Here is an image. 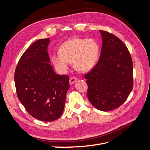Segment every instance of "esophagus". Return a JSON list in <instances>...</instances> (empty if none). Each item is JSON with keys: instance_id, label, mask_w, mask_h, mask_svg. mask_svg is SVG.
I'll return each mask as SVG.
<instances>
[{"instance_id": "1", "label": "esophagus", "mask_w": 150, "mask_h": 150, "mask_svg": "<svg viewBox=\"0 0 150 150\" xmlns=\"http://www.w3.org/2000/svg\"><path fill=\"white\" fill-rule=\"evenodd\" d=\"M77 80V78L76 76H72L71 78H70V79H69V83H70V84H73L75 81Z\"/></svg>"}]
</instances>
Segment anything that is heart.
Wrapping results in <instances>:
<instances>
[{
	"label": "heart",
	"mask_w": 150,
	"mask_h": 150,
	"mask_svg": "<svg viewBox=\"0 0 150 150\" xmlns=\"http://www.w3.org/2000/svg\"><path fill=\"white\" fill-rule=\"evenodd\" d=\"M60 54H55L52 61L56 68L61 72H65L69 62H73L75 69L81 72L89 71L96 62L99 46L93 39L76 38L63 44Z\"/></svg>",
	"instance_id": "b5f03b06"
}]
</instances>
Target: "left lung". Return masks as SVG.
<instances>
[{
  "label": "left lung",
  "mask_w": 150,
  "mask_h": 150,
  "mask_svg": "<svg viewBox=\"0 0 150 150\" xmlns=\"http://www.w3.org/2000/svg\"><path fill=\"white\" fill-rule=\"evenodd\" d=\"M103 43L100 56L84 74L88 98L99 110L109 111L119 108L133 87V64L128 49L121 39L99 30Z\"/></svg>",
  "instance_id": "obj_1"
}]
</instances>
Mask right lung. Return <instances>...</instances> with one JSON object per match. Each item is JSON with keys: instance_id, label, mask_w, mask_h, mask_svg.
Instances as JSON below:
<instances>
[{"instance_id": "obj_1", "label": "right lung", "mask_w": 150, "mask_h": 150, "mask_svg": "<svg viewBox=\"0 0 150 150\" xmlns=\"http://www.w3.org/2000/svg\"><path fill=\"white\" fill-rule=\"evenodd\" d=\"M49 38L38 40L29 47L18 62L14 73L17 97L34 118L53 121L64 111L69 76L58 75L50 64Z\"/></svg>"}]
</instances>
